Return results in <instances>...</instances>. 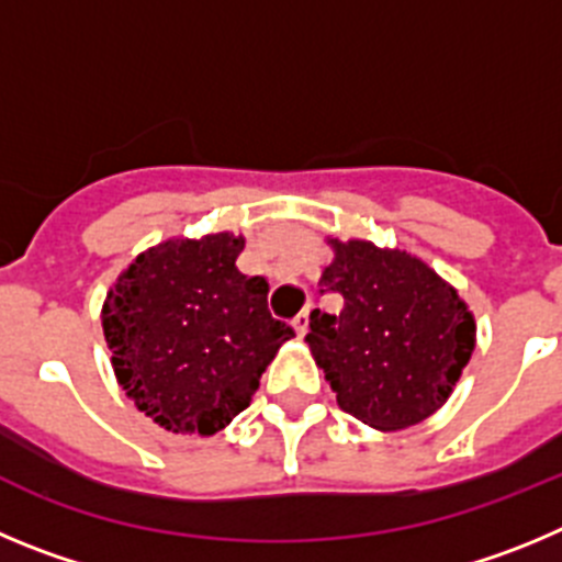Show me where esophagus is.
Wrapping results in <instances>:
<instances>
[{
    "mask_svg": "<svg viewBox=\"0 0 562 562\" xmlns=\"http://www.w3.org/2000/svg\"><path fill=\"white\" fill-rule=\"evenodd\" d=\"M307 318H311V307H305V311L293 316V330H296V336H305L307 333Z\"/></svg>",
    "mask_w": 562,
    "mask_h": 562,
    "instance_id": "34e87169",
    "label": "esophagus"
}]
</instances>
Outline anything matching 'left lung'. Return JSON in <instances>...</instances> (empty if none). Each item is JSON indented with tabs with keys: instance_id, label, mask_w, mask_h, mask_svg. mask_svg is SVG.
<instances>
[{
	"instance_id": "8db88e82",
	"label": "left lung",
	"mask_w": 562,
	"mask_h": 562,
	"mask_svg": "<svg viewBox=\"0 0 562 562\" xmlns=\"http://www.w3.org/2000/svg\"><path fill=\"white\" fill-rule=\"evenodd\" d=\"M322 285L344 296L338 316L313 311L305 336L338 406L378 431L431 417L476 347V322L431 266L369 240H336Z\"/></svg>"
}]
</instances>
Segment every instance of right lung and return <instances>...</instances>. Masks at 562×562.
<instances>
[{"mask_svg": "<svg viewBox=\"0 0 562 562\" xmlns=\"http://www.w3.org/2000/svg\"><path fill=\"white\" fill-rule=\"evenodd\" d=\"M246 237H170L143 251L103 302L117 383L173 434L221 431L251 403L293 327L271 316L266 277L235 260Z\"/></svg>", "mask_w": 562, "mask_h": 562, "instance_id": "right-lung-1", "label": "right lung"}]
</instances>
